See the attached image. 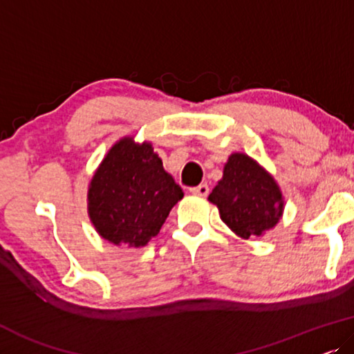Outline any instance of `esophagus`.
<instances>
[{"mask_svg":"<svg viewBox=\"0 0 354 354\" xmlns=\"http://www.w3.org/2000/svg\"><path fill=\"white\" fill-rule=\"evenodd\" d=\"M189 192L194 194V196H198V197H205V196H208V192H210V189H208L207 184H198V186L189 189Z\"/></svg>","mask_w":354,"mask_h":354,"instance_id":"esophagus-1","label":"esophagus"}]
</instances>
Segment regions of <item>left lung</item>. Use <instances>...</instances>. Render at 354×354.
Instances as JSON below:
<instances>
[{
	"label": "left lung",
	"mask_w": 354,
	"mask_h": 354,
	"mask_svg": "<svg viewBox=\"0 0 354 354\" xmlns=\"http://www.w3.org/2000/svg\"><path fill=\"white\" fill-rule=\"evenodd\" d=\"M220 218L241 239L261 237L283 213V196L274 176L243 152L229 156L223 178L208 196Z\"/></svg>",
	"instance_id": "left-lung-1"
}]
</instances>
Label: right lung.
Masks as SVG:
<instances>
[{
  "instance_id": "add662e5",
  "label": "right lung",
  "mask_w": 354,
  "mask_h": 354,
  "mask_svg": "<svg viewBox=\"0 0 354 354\" xmlns=\"http://www.w3.org/2000/svg\"><path fill=\"white\" fill-rule=\"evenodd\" d=\"M183 196L152 142L125 136L109 149L89 181L88 216L104 241L141 248L160 232Z\"/></svg>"
}]
</instances>
